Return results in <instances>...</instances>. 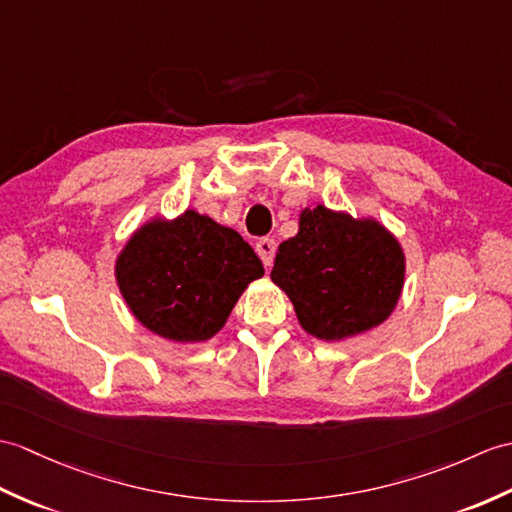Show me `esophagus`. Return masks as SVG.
I'll return each instance as SVG.
<instances>
[{"label":"esophagus","mask_w":512,"mask_h":512,"mask_svg":"<svg viewBox=\"0 0 512 512\" xmlns=\"http://www.w3.org/2000/svg\"><path fill=\"white\" fill-rule=\"evenodd\" d=\"M255 251L261 257V261H264V266L270 268L272 261H275L277 244H275V240H270V237H261V240H257V244H255Z\"/></svg>","instance_id":"34e87169"}]
</instances>
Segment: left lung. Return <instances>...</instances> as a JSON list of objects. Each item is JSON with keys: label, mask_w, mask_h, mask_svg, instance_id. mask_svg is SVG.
Here are the masks:
<instances>
[{"label": "left lung", "mask_w": 512, "mask_h": 512, "mask_svg": "<svg viewBox=\"0 0 512 512\" xmlns=\"http://www.w3.org/2000/svg\"><path fill=\"white\" fill-rule=\"evenodd\" d=\"M406 277L401 244L373 218L323 205L303 209L299 233L279 244L270 279L290 296L301 327L344 340L382 325Z\"/></svg>", "instance_id": "obj_1"}]
</instances>
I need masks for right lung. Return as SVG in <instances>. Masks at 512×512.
<instances>
[{"mask_svg": "<svg viewBox=\"0 0 512 512\" xmlns=\"http://www.w3.org/2000/svg\"><path fill=\"white\" fill-rule=\"evenodd\" d=\"M261 275L264 266L240 233L194 209L146 222L115 261L130 312L152 334L174 342L216 336Z\"/></svg>", "mask_w": 512, "mask_h": 512, "instance_id": "1", "label": "right lung"}]
</instances>
